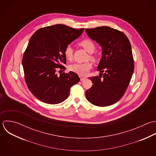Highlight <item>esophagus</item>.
I'll use <instances>...</instances> for the list:
<instances>
[{"label":"esophagus","mask_w":156,"mask_h":156,"mask_svg":"<svg viewBox=\"0 0 156 156\" xmlns=\"http://www.w3.org/2000/svg\"><path fill=\"white\" fill-rule=\"evenodd\" d=\"M80 80H83L84 79H86V77H84V76H80Z\"/></svg>","instance_id":"esophagus-1"}]
</instances>
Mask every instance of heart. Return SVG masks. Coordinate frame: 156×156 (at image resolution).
<instances>
[{
  "label": "heart",
  "instance_id": "1",
  "mask_svg": "<svg viewBox=\"0 0 156 156\" xmlns=\"http://www.w3.org/2000/svg\"><path fill=\"white\" fill-rule=\"evenodd\" d=\"M80 45L82 46L89 53H93L95 50L94 44L90 39H84L80 42ZM64 55L66 58L68 60H71L73 57V50L71 46L68 45L65 50ZM93 58V57H91ZM92 67V64L90 62H85L82 63H74L71 64L69 66V69L75 73L84 76L86 75Z\"/></svg>",
  "mask_w": 156,
  "mask_h": 156
}]
</instances>
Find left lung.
Segmentation results:
<instances>
[{"label": "left lung", "mask_w": 156, "mask_h": 156, "mask_svg": "<svg viewBox=\"0 0 156 156\" xmlns=\"http://www.w3.org/2000/svg\"><path fill=\"white\" fill-rule=\"evenodd\" d=\"M85 32L102 50L97 69L100 75L90 78L93 84L86 91V98L98 106L115 104L124 94L134 72L131 44L123 33L109 27L86 29Z\"/></svg>", "instance_id": "8db88e82"}]
</instances>
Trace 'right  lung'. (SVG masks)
I'll list each match as a JSON object with an SVG mask.
<instances>
[{"mask_svg": "<svg viewBox=\"0 0 156 156\" xmlns=\"http://www.w3.org/2000/svg\"><path fill=\"white\" fill-rule=\"evenodd\" d=\"M84 30L57 24L41 28L31 36L23 56L22 65L30 91L41 101L52 105L63 102L71 87L80 81L78 75L73 71L60 75L56 71L59 66L64 68L60 63H66L65 48Z\"/></svg>", "mask_w": 156, "mask_h": 156, "instance_id": "add662e5", "label": "right lung"}]
</instances>
